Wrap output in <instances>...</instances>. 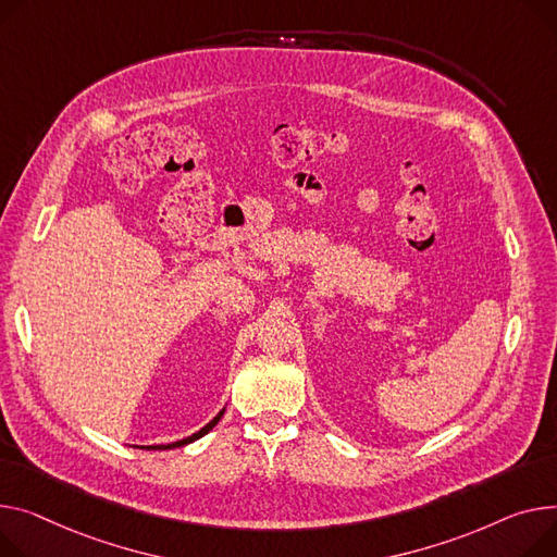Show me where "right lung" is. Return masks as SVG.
Wrapping results in <instances>:
<instances>
[{
	"mask_svg": "<svg viewBox=\"0 0 557 557\" xmlns=\"http://www.w3.org/2000/svg\"><path fill=\"white\" fill-rule=\"evenodd\" d=\"M224 412H226V407L224 410H221L210 423H206L199 432H195V434H190V436H185V438H181V441H174V443H159V446H136V448H145V450H172V448H181V446H188V443H193V441H197V438H201L203 434H208L216 423H219V419L224 417Z\"/></svg>",
	"mask_w": 557,
	"mask_h": 557,
	"instance_id": "right-lung-1",
	"label": "right lung"
}]
</instances>
